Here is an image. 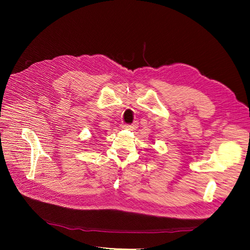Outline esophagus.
<instances>
[{
    "instance_id": "1",
    "label": "esophagus",
    "mask_w": 250,
    "mask_h": 250,
    "mask_svg": "<svg viewBox=\"0 0 250 250\" xmlns=\"http://www.w3.org/2000/svg\"><path fill=\"white\" fill-rule=\"evenodd\" d=\"M138 122H135L133 125H127L126 127L128 128V129H130V130H135L137 127H138Z\"/></svg>"
}]
</instances>
